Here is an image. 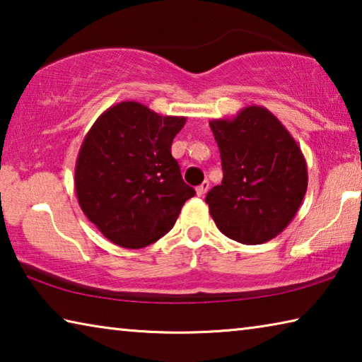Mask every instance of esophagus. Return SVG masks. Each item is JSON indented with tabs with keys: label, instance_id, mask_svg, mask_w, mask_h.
<instances>
[{
	"label": "esophagus",
	"instance_id": "obj_1",
	"mask_svg": "<svg viewBox=\"0 0 362 362\" xmlns=\"http://www.w3.org/2000/svg\"><path fill=\"white\" fill-rule=\"evenodd\" d=\"M207 189H209V182L204 180L198 188H196V194H198V196H204V194L207 193Z\"/></svg>",
	"mask_w": 362,
	"mask_h": 362
}]
</instances>
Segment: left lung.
<instances>
[{
  "instance_id": "obj_1",
  "label": "left lung",
  "mask_w": 362,
  "mask_h": 362,
  "mask_svg": "<svg viewBox=\"0 0 362 362\" xmlns=\"http://www.w3.org/2000/svg\"><path fill=\"white\" fill-rule=\"evenodd\" d=\"M209 124L223 169L222 183L206 196L214 222L241 244L273 240L296 217L308 187L302 150L265 107Z\"/></svg>"
}]
</instances>
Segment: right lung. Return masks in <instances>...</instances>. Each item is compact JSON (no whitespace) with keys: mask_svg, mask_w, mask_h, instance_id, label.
<instances>
[{"mask_svg":"<svg viewBox=\"0 0 362 362\" xmlns=\"http://www.w3.org/2000/svg\"><path fill=\"white\" fill-rule=\"evenodd\" d=\"M185 122L144 103L119 102L86 134L75 168L78 203L116 246L142 249L158 241L194 196L170 153Z\"/></svg>","mask_w":362,"mask_h":362,"instance_id":"add662e5","label":"right lung"}]
</instances>
